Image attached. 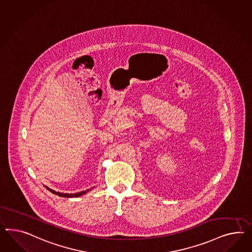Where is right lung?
<instances>
[{"instance_id": "right-lung-1", "label": "right lung", "mask_w": 252, "mask_h": 252, "mask_svg": "<svg viewBox=\"0 0 252 252\" xmlns=\"http://www.w3.org/2000/svg\"><path fill=\"white\" fill-rule=\"evenodd\" d=\"M45 187H46L49 191H51L52 193H54L56 195H59V196H61V197H79V196H82V194H85L87 191L91 190V189H88V190H82V191L77 192V193H63V192L55 191L54 190H51L50 188H48L47 186H45Z\"/></svg>"}]
</instances>
